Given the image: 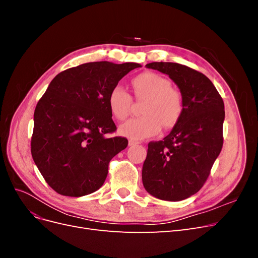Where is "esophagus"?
<instances>
[{
    "label": "esophagus",
    "mask_w": 258,
    "mask_h": 258,
    "mask_svg": "<svg viewBox=\"0 0 258 258\" xmlns=\"http://www.w3.org/2000/svg\"><path fill=\"white\" fill-rule=\"evenodd\" d=\"M139 143H140L139 141H136V140H134V139L129 140V146H134V145H137Z\"/></svg>",
    "instance_id": "esophagus-1"
}]
</instances>
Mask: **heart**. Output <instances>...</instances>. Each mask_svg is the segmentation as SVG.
Masks as SVG:
<instances>
[{
	"label": "heart",
	"instance_id": "1",
	"mask_svg": "<svg viewBox=\"0 0 258 258\" xmlns=\"http://www.w3.org/2000/svg\"><path fill=\"white\" fill-rule=\"evenodd\" d=\"M137 100L145 101L143 116L134 117L119 127L120 135L131 139H145L157 134L161 124L165 129L173 128L184 111L182 92L171 86L167 77L154 72L137 75L131 81ZM108 106L116 119L123 120L130 113L132 98L120 86L114 87L108 95Z\"/></svg>",
	"mask_w": 258,
	"mask_h": 258
}]
</instances>
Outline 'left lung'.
<instances>
[{
	"label": "left lung",
	"instance_id": "obj_1",
	"mask_svg": "<svg viewBox=\"0 0 258 258\" xmlns=\"http://www.w3.org/2000/svg\"><path fill=\"white\" fill-rule=\"evenodd\" d=\"M146 68L169 75L181 90V119L162 141L148 143L142 181L147 192L179 201L198 192L223 147L224 102L208 77L174 62H152Z\"/></svg>",
	"mask_w": 258,
	"mask_h": 258
}]
</instances>
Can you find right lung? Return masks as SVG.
Returning a JSON list of instances; mask_svg holds the SVG:
<instances>
[{
	"label": "right lung",
	"instance_id": "obj_1",
	"mask_svg": "<svg viewBox=\"0 0 258 258\" xmlns=\"http://www.w3.org/2000/svg\"><path fill=\"white\" fill-rule=\"evenodd\" d=\"M127 62H88L59 73L34 111L31 154L51 188L81 197L103 185L111 159L127 147L116 131L108 95L131 70Z\"/></svg>",
	"mask_w": 258,
	"mask_h": 258
}]
</instances>
